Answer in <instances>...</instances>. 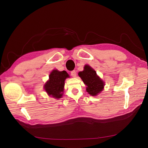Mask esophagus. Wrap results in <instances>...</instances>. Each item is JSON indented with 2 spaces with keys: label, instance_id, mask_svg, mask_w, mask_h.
Returning <instances> with one entry per match:
<instances>
[{
  "label": "esophagus",
  "instance_id": "esophagus-1",
  "mask_svg": "<svg viewBox=\"0 0 148 148\" xmlns=\"http://www.w3.org/2000/svg\"><path fill=\"white\" fill-rule=\"evenodd\" d=\"M71 75L73 77H75L76 75H77V72L75 71V70H73L71 72Z\"/></svg>",
  "mask_w": 148,
  "mask_h": 148
}]
</instances>
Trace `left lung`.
I'll return each instance as SVG.
<instances>
[{
    "label": "left lung",
    "mask_w": 148,
    "mask_h": 148,
    "mask_svg": "<svg viewBox=\"0 0 148 148\" xmlns=\"http://www.w3.org/2000/svg\"><path fill=\"white\" fill-rule=\"evenodd\" d=\"M78 75L87 86L86 91L91 96H96L102 91L105 86L103 81L90 66H84V70L79 72Z\"/></svg>",
    "instance_id": "left-lung-1"
}]
</instances>
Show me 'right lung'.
<instances>
[{"instance_id": "obj_1", "label": "right lung", "mask_w": 148, "mask_h": 148, "mask_svg": "<svg viewBox=\"0 0 148 148\" xmlns=\"http://www.w3.org/2000/svg\"><path fill=\"white\" fill-rule=\"evenodd\" d=\"M70 77L66 71H59L53 70L49 75V79L46 82L44 88L48 95L56 99L61 98L63 95L64 81Z\"/></svg>"}]
</instances>
